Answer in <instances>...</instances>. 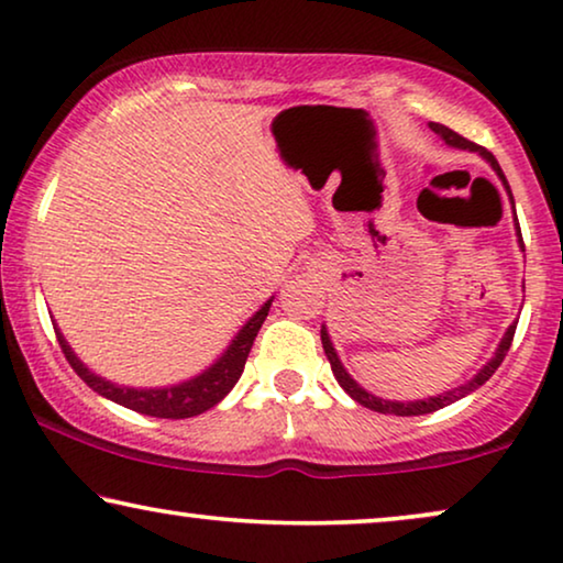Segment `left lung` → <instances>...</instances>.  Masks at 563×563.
Instances as JSON below:
<instances>
[{
	"label": "left lung",
	"mask_w": 563,
	"mask_h": 563,
	"mask_svg": "<svg viewBox=\"0 0 563 563\" xmlns=\"http://www.w3.org/2000/svg\"><path fill=\"white\" fill-rule=\"evenodd\" d=\"M430 130H433L435 135H441L443 143L449 145V148H459V151L476 153V156L487 161V164L492 166V172L497 174V179L503 181L507 197H510L512 212H515V199H512L510 184H507L503 168H499V164H497V158L492 156V153H489L487 148H482V145L466 141V137H461L459 133H453L451 128L441 125V122H430ZM512 220H515V235H518L520 251H526V245H522V235H520V222H518V218H512ZM522 289H526V287H522ZM515 328H518V320H515L512 325L505 330V335H503V341H499V345H497L495 356H492V358L487 361V364H484V366L479 368V372H476V374L472 376V379L464 382V384H459V387H453V389H449V391H441V395H435V397H428V399H410V402H399V399L376 397V395H372V391H366L364 387H361V384H358L356 379H353V376H351L349 372H345L343 361H341V356H338L333 341H330V333H328L325 322H322V328H320V341H322V349H325V356H328V361H330V368H333V376L338 379V384H341V387H343L345 391H349V395H351L353 399H356L358 405H364V407H368V410L382 412V415H402V418H407V415H428V412H435V410H441V407H445V405L456 402V399H461V397L472 395L474 389H479L482 384L487 382L489 376L497 372L499 364H503V361H505L507 351H510Z\"/></svg>",
	"instance_id": "1"
}]
</instances>
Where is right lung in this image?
<instances>
[{"label": "right lung", "mask_w": 563, "mask_h": 563, "mask_svg": "<svg viewBox=\"0 0 563 563\" xmlns=\"http://www.w3.org/2000/svg\"><path fill=\"white\" fill-rule=\"evenodd\" d=\"M272 302L274 295L243 322L241 330L233 335V341L228 343V349L222 351L210 366L202 368L197 376H189V379H184L179 384H168V387H125V384H114L110 379H104V376L91 372V368L76 356V351L68 345L56 322H53V328H56L58 343L66 353L68 364H71L74 372L79 374L81 379L87 382V387L95 389L97 395L112 399V402L128 407V410L151 415V418L181 420L195 418V415L210 410V407L218 405L220 399H225L228 391L235 387L243 374L251 345L256 341L261 325H264Z\"/></svg>", "instance_id": "add662e5"}]
</instances>
